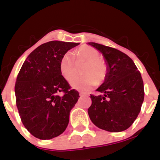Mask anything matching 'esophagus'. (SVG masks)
Returning <instances> with one entry per match:
<instances>
[{
    "mask_svg": "<svg viewBox=\"0 0 160 160\" xmlns=\"http://www.w3.org/2000/svg\"><path fill=\"white\" fill-rule=\"evenodd\" d=\"M80 96H83V95H87V94H86V93L82 92H80Z\"/></svg>",
    "mask_w": 160,
    "mask_h": 160,
    "instance_id": "34e87169",
    "label": "esophagus"
}]
</instances>
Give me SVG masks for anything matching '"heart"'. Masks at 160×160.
Listing matches in <instances>:
<instances>
[{
  "mask_svg": "<svg viewBox=\"0 0 160 160\" xmlns=\"http://www.w3.org/2000/svg\"><path fill=\"white\" fill-rule=\"evenodd\" d=\"M76 63L85 62L82 68V76L73 77L70 80V85L74 89L80 91H88L95 83H101L106 78L108 66L103 59L100 58V52L94 47L88 45L81 46L74 51ZM62 76L69 80L75 73V63L73 56L66 53L62 56L59 64Z\"/></svg>",
  "mask_w": 160,
  "mask_h": 160,
  "instance_id": "heart-1",
  "label": "heart"
}]
</instances>
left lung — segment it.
Wrapping results in <instances>:
<instances>
[{"instance_id":"left-lung-1","label":"left lung","mask_w":160,"mask_h":160,"mask_svg":"<svg viewBox=\"0 0 160 160\" xmlns=\"http://www.w3.org/2000/svg\"><path fill=\"white\" fill-rule=\"evenodd\" d=\"M102 53L108 65L104 82L97 89L100 95H91L89 118L97 127L111 132L132 126L144 102V82L130 57L118 49L89 43Z\"/></svg>"}]
</instances>
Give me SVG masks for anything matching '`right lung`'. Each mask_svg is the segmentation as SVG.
Wrapping results in <instances>:
<instances>
[{
	"label": "right lung",
	"mask_w": 160,
	"mask_h": 160,
	"mask_svg": "<svg viewBox=\"0 0 160 160\" xmlns=\"http://www.w3.org/2000/svg\"><path fill=\"white\" fill-rule=\"evenodd\" d=\"M78 43L53 40L27 57L15 84L16 103L25 127L42 140L58 136L67 128L79 92L62 76V56Z\"/></svg>",
	"instance_id": "obj_1"
}]
</instances>
